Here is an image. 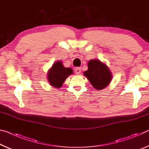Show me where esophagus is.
<instances>
[{
    "mask_svg": "<svg viewBox=\"0 0 149 149\" xmlns=\"http://www.w3.org/2000/svg\"><path fill=\"white\" fill-rule=\"evenodd\" d=\"M75 73H76L77 74H79L80 72H81V68H79V67L75 68Z\"/></svg>",
    "mask_w": 149,
    "mask_h": 149,
    "instance_id": "34e87169",
    "label": "esophagus"
}]
</instances>
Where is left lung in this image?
<instances>
[{"instance_id": "8db88e82", "label": "left lung", "mask_w": 149, "mask_h": 149, "mask_svg": "<svg viewBox=\"0 0 149 149\" xmlns=\"http://www.w3.org/2000/svg\"><path fill=\"white\" fill-rule=\"evenodd\" d=\"M84 74L98 90L107 87L112 79V74L108 68L99 60H90L88 63V70Z\"/></svg>"}]
</instances>
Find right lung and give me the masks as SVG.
Listing matches in <instances>:
<instances>
[{
	"label": "right lung",
	"mask_w": 149,
	"mask_h": 149,
	"mask_svg": "<svg viewBox=\"0 0 149 149\" xmlns=\"http://www.w3.org/2000/svg\"><path fill=\"white\" fill-rule=\"evenodd\" d=\"M73 74V70L70 68H64L62 63L57 62L52 65V68L48 73V79L50 85L57 88L62 85L66 77L69 75Z\"/></svg>",
	"instance_id": "1"
}]
</instances>
